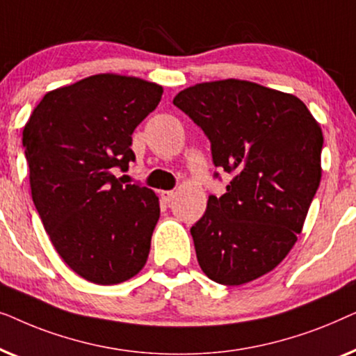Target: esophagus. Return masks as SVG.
Returning <instances> with one entry per match:
<instances>
[{
    "label": "esophagus",
    "instance_id": "34e87169",
    "mask_svg": "<svg viewBox=\"0 0 356 356\" xmlns=\"http://www.w3.org/2000/svg\"><path fill=\"white\" fill-rule=\"evenodd\" d=\"M175 196H177V194H175L173 191H162L160 193V197H162V201L165 202V204H170L175 199Z\"/></svg>",
    "mask_w": 356,
    "mask_h": 356
}]
</instances>
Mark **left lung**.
I'll return each mask as SVG.
<instances>
[{
	"mask_svg": "<svg viewBox=\"0 0 356 356\" xmlns=\"http://www.w3.org/2000/svg\"><path fill=\"white\" fill-rule=\"evenodd\" d=\"M173 104L211 140L213 165L233 175L191 228L199 266L222 285L259 279L303 230L323 173L321 126L298 97L250 81L202 82Z\"/></svg>",
	"mask_w": 356,
	"mask_h": 356,
	"instance_id": "left-lung-1",
	"label": "left lung"
}]
</instances>
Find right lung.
<instances>
[{
  "label": "right lung",
  "instance_id": "right-lung-1",
  "mask_svg": "<svg viewBox=\"0 0 356 356\" xmlns=\"http://www.w3.org/2000/svg\"><path fill=\"white\" fill-rule=\"evenodd\" d=\"M162 86L95 74L45 94L24 126L32 199L61 259L99 285L145 266L160 217L152 189L124 184L133 133L162 99Z\"/></svg>",
  "mask_w": 356,
  "mask_h": 356
}]
</instances>
